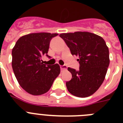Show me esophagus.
Returning <instances> with one entry per match:
<instances>
[{"label": "esophagus", "mask_w": 123, "mask_h": 123, "mask_svg": "<svg viewBox=\"0 0 123 123\" xmlns=\"http://www.w3.org/2000/svg\"><path fill=\"white\" fill-rule=\"evenodd\" d=\"M61 67V71H66V69H67V66L66 65H62L60 66Z\"/></svg>", "instance_id": "34e87169"}]
</instances>
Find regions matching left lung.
<instances>
[{"instance_id":"1","label":"left lung","mask_w":123,"mask_h":123,"mask_svg":"<svg viewBox=\"0 0 123 123\" xmlns=\"http://www.w3.org/2000/svg\"><path fill=\"white\" fill-rule=\"evenodd\" d=\"M72 55L79 57V70L68 68L72 75L66 82L68 91L80 98L92 95L101 86L109 68V50L104 39L88 32L61 34Z\"/></svg>"}]
</instances>
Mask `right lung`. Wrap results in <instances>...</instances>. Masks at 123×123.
Masks as SVG:
<instances>
[{
    "instance_id": "right-lung-1",
    "label": "right lung",
    "mask_w": 123,
    "mask_h": 123,
    "mask_svg": "<svg viewBox=\"0 0 123 123\" xmlns=\"http://www.w3.org/2000/svg\"><path fill=\"white\" fill-rule=\"evenodd\" d=\"M58 34L32 33L16 41L12 50V68L20 86L28 93L41 95L48 92L61 72L58 64L46 65L41 57L48 52L50 43Z\"/></svg>"
}]
</instances>
